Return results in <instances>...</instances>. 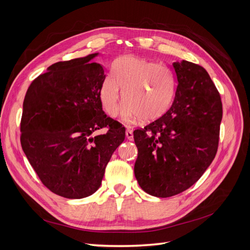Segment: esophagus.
Returning <instances> with one entry per match:
<instances>
[{"instance_id":"1","label":"esophagus","mask_w":250,"mask_h":250,"mask_svg":"<svg viewBox=\"0 0 250 250\" xmlns=\"http://www.w3.org/2000/svg\"><path fill=\"white\" fill-rule=\"evenodd\" d=\"M126 138L129 140V141H132L133 140V133H132V130L131 129H127L126 130Z\"/></svg>"}]
</instances>
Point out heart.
Here are the masks:
<instances>
[{
  "instance_id": "b5f03b06",
  "label": "heart",
  "mask_w": 250,
  "mask_h": 250,
  "mask_svg": "<svg viewBox=\"0 0 250 250\" xmlns=\"http://www.w3.org/2000/svg\"><path fill=\"white\" fill-rule=\"evenodd\" d=\"M176 90V77L168 66L127 55L116 60L113 73L103 79L100 99L110 117L118 116L123 97L127 121L152 122L169 110Z\"/></svg>"
}]
</instances>
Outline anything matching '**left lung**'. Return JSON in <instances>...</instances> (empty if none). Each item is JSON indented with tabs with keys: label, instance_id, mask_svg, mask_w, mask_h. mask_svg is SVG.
Wrapping results in <instances>:
<instances>
[{
	"label": "left lung",
	"instance_id": "left-lung-1",
	"mask_svg": "<svg viewBox=\"0 0 250 250\" xmlns=\"http://www.w3.org/2000/svg\"><path fill=\"white\" fill-rule=\"evenodd\" d=\"M175 99L163 117L133 131L138 147L134 175L155 197H171L193 186L217 153L222 120L220 94L202 66L172 63Z\"/></svg>",
	"mask_w": 250,
	"mask_h": 250
}]
</instances>
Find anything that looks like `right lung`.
Segmentation results:
<instances>
[{"mask_svg": "<svg viewBox=\"0 0 250 250\" xmlns=\"http://www.w3.org/2000/svg\"><path fill=\"white\" fill-rule=\"evenodd\" d=\"M94 53L50 65L30 84L22 104L21 144L42 183L62 197L80 199L100 188L125 128L102 109L105 78ZM107 126L105 135L94 136Z\"/></svg>", "mask_w": 250, "mask_h": 250, "instance_id": "right-lung-1", "label": "right lung"}]
</instances>
